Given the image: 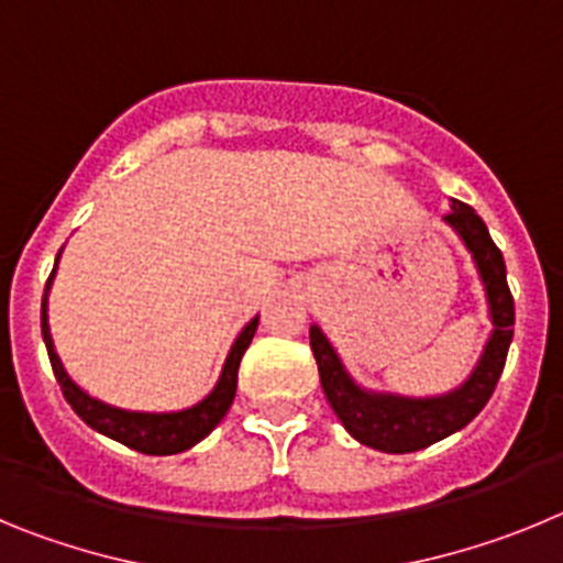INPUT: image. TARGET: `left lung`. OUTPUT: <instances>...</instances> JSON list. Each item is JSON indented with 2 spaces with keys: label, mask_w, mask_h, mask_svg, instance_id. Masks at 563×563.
<instances>
[{
  "label": "left lung",
  "mask_w": 563,
  "mask_h": 563,
  "mask_svg": "<svg viewBox=\"0 0 563 563\" xmlns=\"http://www.w3.org/2000/svg\"><path fill=\"white\" fill-rule=\"evenodd\" d=\"M442 220L460 233L467 253L474 258L476 273L485 287L490 324H494L485 350L465 383L437 397H402L391 391L363 389L361 383L352 380L321 327H310L312 355H316L318 375H321V386H324L332 411L361 445L386 451V454H411V451L429 449L454 431L465 429L494 395L501 369H505L507 350L514 341V296L507 287L505 258L487 233V225L474 208L460 200L451 202V211Z\"/></svg>",
  "instance_id": "1"
}]
</instances>
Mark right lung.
Segmentation results:
<instances>
[{
	"label": "right lung",
	"instance_id": "1",
	"mask_svg": "<svg viewBox=\"0 0 563 563\" xmlns=\"http://www.w3.org/2000/svg\"><path fill=\"white\" fill-rule=\"evenodd\" d=\"M58 256H62V251H58ZM58 256H56V267H58ZM56 267H53V273H49L47 278V287H44L42 335H44V346H47L53 375H56L58 386H62L64 397H67V402L73 406V411L87 422L89 429H96L98 434L109 437V440L114 442H123L126 449L141 451V454H148V456L180 454V451H188L191 445L206 440V437L220 426L222 417L228 415V409H231L233 395H236L239 361H242L245 350L251 346L253 332H256L258 327V316L251 318V321L245 324V330L239 332L231 352H228L225 357L220 380H217V386H213V389L208 391L197 406H188V409L183 411L118 409V406H109V402L87 395V391H84L81 386L67 375L62 357L56 355V346H53V335H49V324H47V292H49V285H53V276H56Z\"/></svg>",
	"mask_w": 563,
	"mask_h": 563
}]
</instances>
